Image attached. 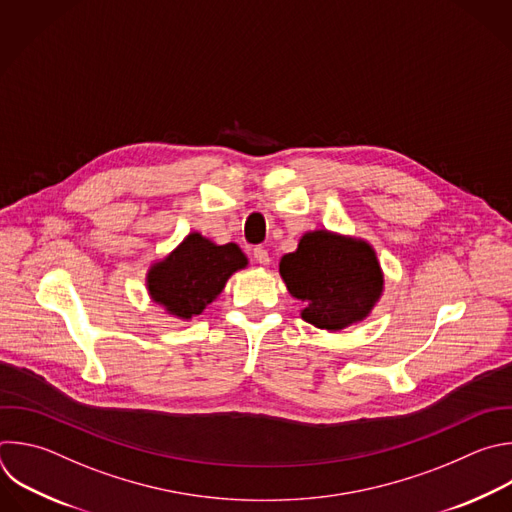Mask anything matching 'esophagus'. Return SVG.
I'll return each instance as SVG.
<instances>
[{"instance_id": "obj_1", "label": "esophagus", "mask_w": 512, "mask_h": 512, "mask_svg": "<svg viewBox=\"0 0 512 512\" xmlns=\"http://www.w3.org/2000/svg\"><path fill=\"white\" fill-rule=\"evenodd\" d=\"M253 257H255V261H257L259 265H269V261H271L269 253H267L263 247H255V249H253Z\"/></svg>"}]
</instances>
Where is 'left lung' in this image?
Segmentation results:
<instances>
[{
    "label": "left lung",
    "mask_w": 512,
    "mask_h": 512,
    "mask_svg": "<svg viewBox=\"0 0 512 512\" xmlns=\"http://www.w3.org/2000/svg\"><path fill=\"white\" fill-rule=\"evenodd\" d=\"M287 291L303 301L301 317L339 331L370 315L384 291V275L370 243L329 231L305 233L293 253L281 257Z\"/></svg>",
    "instance_id": "obj_1"
}]
</instances>
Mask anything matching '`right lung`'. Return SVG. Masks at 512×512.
<instances>
[{
	"label": "right lung",
	"instance_id": "add662e5",
	"mask_svg": "<svg viewBox=\"0 0 512 512\" xmlns=\"http://www.w3.org/2000/svg\"><path fill=\"white\" fill-rule=\"evenodd\" d=\"M247 267V257L235 243L215 245L199 233L185 241L146 275V287L158 305L179 319L201 315L223 291L227 279Z\"/></svg>",
	"mask_w": 512,
	"mask_h": 512
}]
</instances>
